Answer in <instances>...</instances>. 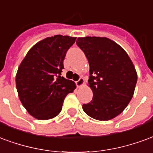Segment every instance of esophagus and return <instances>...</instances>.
I'll list each match as a JSON object with an SVG mask.
<instances>
[{
  "label": "esophagus",
  "mask_w": 153,
  "mask_h": 153,
  "mask_svg": "<svg viewBox=\"0 0 153 153\" xmlns=\"http://www.w3.org/2000/svg\"><path fill=\"white\" fill-rule=\"evenodd\" d=\"M84 82H85L84 79H83L82 77H80V79H79V80H78V81L76 82V83L77 87H81V86L84 85Z\"/></svg>",
  "instance_id": "esophagus-1"
}]
</instances>
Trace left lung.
I'll use <instances>...</instances> for the list:
<instances>
[{"label":"left lung","mask_w":153,"mask_h":153,"mask_svg":"<svg viewBox=\"0 0 153 153\" xmlns=\"http://www.w3.org/2000/svg\"><path fill=\"white\" fill-rule=\"evenodd\" d=\"M76 45L90 64L89 86L93 91L84 112L99 121H108L121 114L132 99L137 72L123 48L115 41L100 36L79 37Z\"/></svg>","instance_id":"obj_1"}]
</instances>
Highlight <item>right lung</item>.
Instances as JSON below:
<instances>
[{
  "label": "right lung",
  "instance_id": "1",
  "mask_svg": "<svg viewBox=\"0 0 153 153\" xmlns=\"http://www.w3.org/2000/svg\"><path fill=\"white\" fill-rule=\"evenodd\" d=\"M76 37L55 35L34 45L18 69L15 82L19 100L38 120L55 117L63 100L76 89L74 81L61 76L63 60Z\"/></svg>",
  "mask_w": 153,
  "mask_h": 153
}]
</instances>
